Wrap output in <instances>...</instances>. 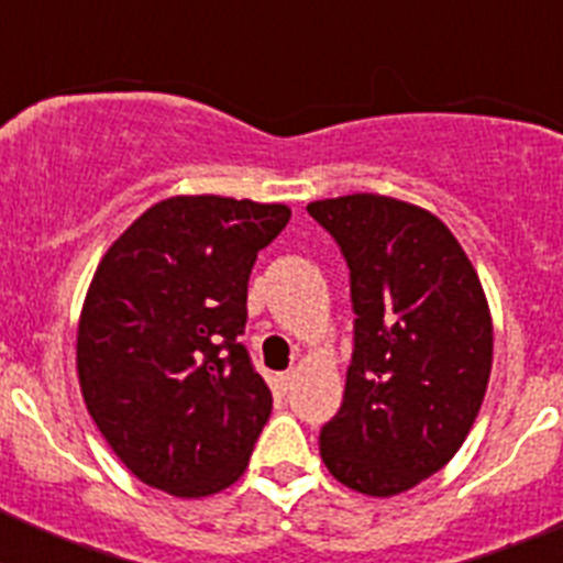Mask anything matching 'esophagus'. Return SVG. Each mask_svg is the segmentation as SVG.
Returning a JSON list of instances; mask_svg holds the SVG:
<instances>
[{
	"label": "esophagus",
	"instance_id": "1",
	"mask_svg": "<svg viewBox=\"0 0 563 563\" xmlns=\"http://www.w3.org/2000/svg\"><path fill=\"white\" fill-rule=\"evenodd\" d=\"M296 383V372H282V375L273 377V386H276V391H287Z\"/></svg>",
	"mask_w": 563,
	"mask_h": 563
}]
</instances>
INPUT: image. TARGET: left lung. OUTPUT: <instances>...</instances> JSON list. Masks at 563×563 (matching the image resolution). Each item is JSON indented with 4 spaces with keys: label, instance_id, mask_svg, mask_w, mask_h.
Wrapping results in <instances>:
<instances>
[{
    "label": "left lung",
    "instance_id": "1",
    "mask_svg": "<svg viewBox=\"0 0 563 563\" xmlns=\"http://www.w3.org/2000/svg\"><path fill=\"white\" fill-rule=\"evenodd\" d=\"M352 278L355 352L318 437L327 471L363 496H397L454 460L485 400L494 321L474 265L440 217L383 194L307 206Z\"/></svg>",
    "mask_w": 563,
    "mask_h": 563
}]
</instances>
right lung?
Masks as SVG:
<instances>
[{
  "mask_svg": "<svg viewBox=\"0 0 563 563\" xmlns=\"http://www.w3.org/2000/svg\"><path fill=\"white\" fill-rule=\"evenodd\" d=\"M282 202L177 194L114 239L89 282L76 369L89 417L148 487L202 499L245 474L273 409L236 343Z\"/></svg>",
  "mask_w": 563,
  "mask_h": 563,
  "instance_id": "right-lung-1",
  "label": "right lung"
}]
</instances>
